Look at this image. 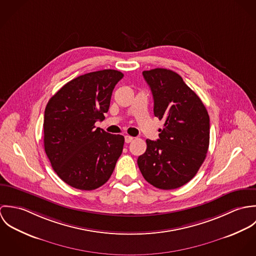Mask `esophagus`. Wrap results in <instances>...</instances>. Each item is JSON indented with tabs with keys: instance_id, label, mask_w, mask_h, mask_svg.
Here are the masks:
<instances>
[{
	"instance_id": "obj_1",
	"label": "esophagus",
	"mask_w": 256,
	"mask_h": 256,
	"mask_svg": "<svg viewBox=\"0 0 256 256\" xmlns=\"http://www.w3.org/2000/svg\"><path fill=\"white\" fill-rule=\"evenodd\" d=\"M134 140V138L133 137H131V136H125V143H127V144H129V143H131L132 141Z\"/></svg>"
}]
</instances>
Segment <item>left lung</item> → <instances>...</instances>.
<instances>
[{
  "label": "left lung",
  "instance_id": "8db88e82",
  "mask_svg": "<svg viewBox=\"0 0 256 256\" xmlns=\"http://www.w3.org/2000/svg\"><path fill=\"white\" fill-rule=\"evenodd\" d=\"M154 98V114L164 120L160 139H146L138 166L148 182L170 190L190 182L209 148L210 118L199 96L178 74L162 68L143 72Z\"/></svg>",
  "mask_w": 256,
  "mask_h": 256
}]
</instances>
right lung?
<instances>
[{
  "instance_id": "1",
  "label": "right lung",
  "mask_w": 256,
  "mask_h": 256,
  "mask_svg": "<svg viewBox=\"0 0 256 256\" xmlns=\"http://www.w3.org/2000/svg\"><path fill=\"white\" fill-rule=\"evenodd\" d=\"M124 74L102 70L63 86L44 112V150L57 176L74 188L94 190L110 180L122 154L124 137L94 123L104 119L112 92Z\"/></svg>"
}]
</instances>
